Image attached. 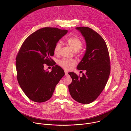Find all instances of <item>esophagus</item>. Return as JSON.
I'll return each instance as SVG.
<instances>
[{"label": "esophagus", "mask_w": 131, "mask_h": 131, "mask_svg": "<svg viewBox=\"0 0 131 131\" xmlns=\"http://www.w3.org/2000/svg\"><path fill=\"white\" fill-rule=\"evenodd\" d=\"M64 72H65V75H66H66H68V71H66V70H65V71H64Z\"/></svg>", "instance_id": "esophagus-1"}]
</instances>
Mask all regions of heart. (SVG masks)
Returning a JSON list of instances; mask_svg holds the SVG:
<instances>
[{"label":"heart","instance_id":"b5f03b06","mask_svg":"<svg viewBox=\"0 0 131 131\" xmlns=\"http://www.w3.org/2000/svg\"><path fill=\"white\" fill-rule=\"evenodd\" d=\"M67 44L70 46L75 51L79 52L80 50L83 46V41L79 38L75 37H71L66 40ZM62 48V45L60 42H58L54 48V52L55 54H58L60 52ZM77 64L76 60L74 59H63L59 61V64L63 68L66 70H70L73 68Z\"/></svg>","mask_w":131,"mask_h":131}]
</instances>
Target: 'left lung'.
<instances>
[{
    "mask_svg": "<svg viewBox=\"0 0 131 131\" xmlns=\"http://www.w3.org/2000/svg\"><path fill=\"white\" fill-rule=\"evenodd\" d=\"M76 29L81 31L86 42L85 54L77 69L86 70V73L81 77L69 72L72 81L68 88L75 101L88 104L99 97L106 85L110 73V57L106 42L99 34L88 27Z\"/></svg>",
    "mask_w": 131,
    "mask_h": 131,
    "instance_id": "left-lung-1",
    "label": "left lung"
}]
</instances>
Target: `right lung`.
<instances>
[{"mask_svg":"<svg viewBox=\"0 0 131 131\" xmlns=\"http://www.w3.org/2000/svg\"><path fill=\"white\" fill-rule=\"evenodd\" d=\"M68 32L56 27H44L30 35L22 43L16 58L18 83L30 100L42 103L49 100L57 84L64 75L63 69L51 59L59 40ZM46 63L51 72L43 70Z\"/></svg>","mask_w":131,"mask_h":131,"instance_id":"1","label":"right lung"}]
</instances>
